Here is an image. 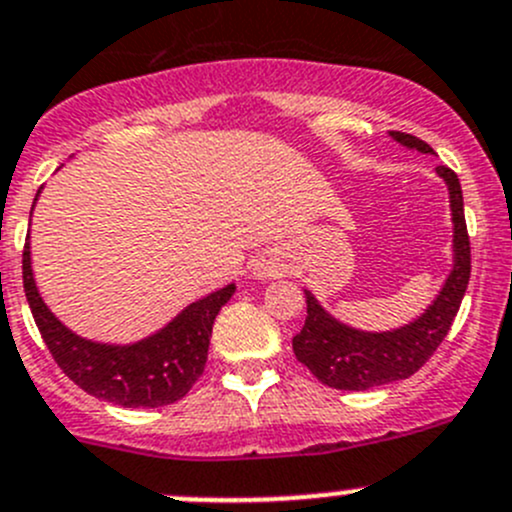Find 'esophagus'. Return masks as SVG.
<instances>
[{"label":"esophagus","instance_id":"34e87169","mask_svg":"<svg viewBox=\"0 0 512 512\" xmlns=\"http://www.w3.org/2000/svg\"><path fill=\"white\" fill-rule=\"evenodd\" d=\"M275 275H277V262L262 260L260 265L255 267V277H260V280H265V277H275Z\"/></svg>","mask_w":512,"mask_h":512}]
</instances>
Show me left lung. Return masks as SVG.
<instances>
[{
    "label": "left lung",
    "instance_id": "8db88e82",
    "mask_svg": "<svg viewBox=\"0 0 512 512\" xmlns=\"http://www.w3.org/2000/svg\"><path fill=\"white\" fill-rule=\"evenodd\" d=\"M393 140L413 150L433 155V147L420 137L390 132ZM448 182L450 212H453V272L433 305L410 325L390 332H362L342 325L327 315L320 302L305 290L307 317L302 330L292 337L295 357L322 382L335 390H370L377 385L405 380L415 375L433 357L448 335L460 310L470 280V237L463 212V190L450 167H435Z\"/></svg>",
    "mask_w": 512,
    "mask_h": 512
}]
</instances>
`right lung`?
<instances>
[{
  "label": "right lung",
  "mask_w": 512,
  "mask_h": 512,
  "mask_svg": "<svg viewBox=\"0 0 512 512\" xmlns=\"http://www.w3.org/2000/svg\"><path fill=\"white\" fill-rule=\"evenodd\" d=\"M22 280L44 345L64 375L84 393L122 408H162L190 393L205 370L217 312L235 292V285H227L192 302L170 325L135 345H102L74 335L44 305L34 285L29 242L22 255Z\"/></svg>",
  "instance_id": "1"
}]
</instances>
